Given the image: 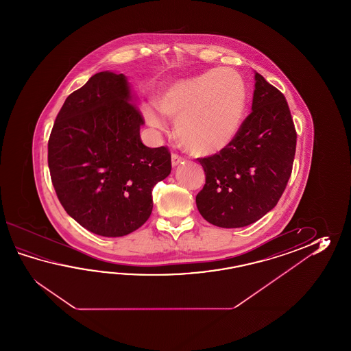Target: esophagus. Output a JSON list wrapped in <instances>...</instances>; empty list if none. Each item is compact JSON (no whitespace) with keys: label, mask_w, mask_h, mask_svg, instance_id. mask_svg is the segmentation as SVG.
I'll return each instance as SVG.
<instances>
[{"label":"esophagus","mask_w":351,"mask_h":351,"mask_svg":"<svg viewBox=\"0 0 351 351\" xmlns=\"http://www.w3.org/2000/svg\"><path fill=\"white\" fill-rule=\"evenodd\" d=\"M184 160H186V158L182 157V156H179L177 153H173L172 154V165L173 167H176V165H180V163H184Z\"/></svg>","instance_id":"34e87169"}]
</instances>
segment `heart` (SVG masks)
<instances>
[{"instance_id": "obj_1", "label": "heart", "mask_w": 351, "mask_h": 351, "mask_svg": "<svg viewBox=\"0 0 351 351\" xmlns=\"http://www.w3.org/2000/svg\"><path fill=\"white\" fill-rule=\"evenodd\" d=\"M157 106L165 117L177 120V134L186 149L212 156L239 134L246 112V84L232 69L208 70L168 86L158 97ZM143 114L152 127H163V120L150 108Z\"/></svg>"}]
</instances>
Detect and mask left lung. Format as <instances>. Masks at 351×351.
<instances>
[{"instance_id":"8db88e82","label":"left lung","mask_w":351,"mask_h":351,"mask_svg":"<svg viewBox=\"0 0 351 351\" xmlns=\"http://www.w3.org/2000/svg\"><path fill=\"white\" fill-rule=\"evenodd\" d=\"M252 112L226 149L198 158L206 184L195 197L202 217L222 228L254 223L274 208L291 177L296 129L284 94L254 74Z\"/></svg>"}]
</instances>
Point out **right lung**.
<instances>
[{"mask_svg": "<svg viewBox=\"0 0 351 351\" xmlns=\"http://www.w3.org/2000/svg\"><path fill=\"white\" fill-rule=\"evenodd\" d=\"M142 114L123 74L101 71L66 97L47 144L56 195L90 232L121 237L147 222L152 191L172 171L167 147L141 139Z\"/></svg>", "mask_w": 351, "mask_h": 351, "instance_id": "1", "label": "right lung"}]
</instances>
